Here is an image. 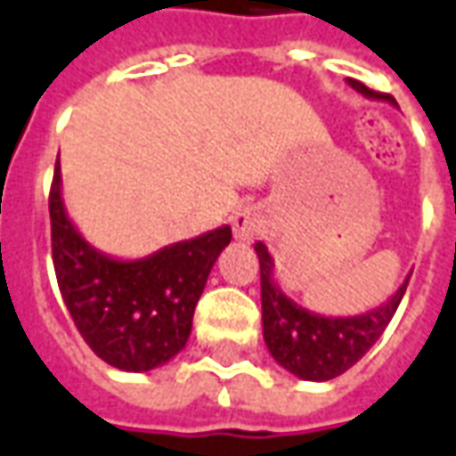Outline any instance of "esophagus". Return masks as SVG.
<instances>
[{"label":"esophagus","mask_w":456,"mask_h":456,"mask_svg":"<svg viewBox=\"0 0 456 456\" xmlns=\"http://www.w3.org/2000/svg\"><path fill=\"white\" fill-rule=\"evenodd\" d=\"M261 227H264V219H261V212L254 205H241V208L234 209V215H232L234 237L241 239V241H248V239L256 237Z\"/></svg>","instance_id":"34e87169"}]
</instances>
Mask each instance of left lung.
Masks as SVG:
<instances>
[{
  "label": "left lung",
  "mask_w": 456,
  "mask_h": 456,
  "mask_svg": "<svg viewBox=\"0 0 456 456\" xmlns=\"http://www.w3.org/2000/svg\"><path fill=\"white\" fill-rule=\"evenodd\" d=\"M356 93L371 100L395 104L391 94L373 93L359 80H349ZM261 266V310H264V342L283 369L303 381H330L352 369L363 354L379 342L383 330L401 305L411 276L383 305L363 315L325 317L293 303L273 281V258L264 241H256Z\"/></svg>",
  "instance_id": "obj_1"
}]
</instances>
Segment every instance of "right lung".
Segmentation results:
<instances>
[{
    "label": "right lung",
    "mask_w": 456,
    "mask_h": 456,
    "mask_svg": "<svg viewBox=\"0 0 456 456\" xmlns=\"http://www.w3.org/2000/svg\"><path fill=\"white\" fill-rule=\"evenodd\" d=\"M51 247L58 288L77 332L102 362L151 371L185 346L208 276L232 227L185 239L136 261L90 247L65 215L61 163L51 185Z\"/></svg>",
    "instance_id": "1"
}]
</instances>
